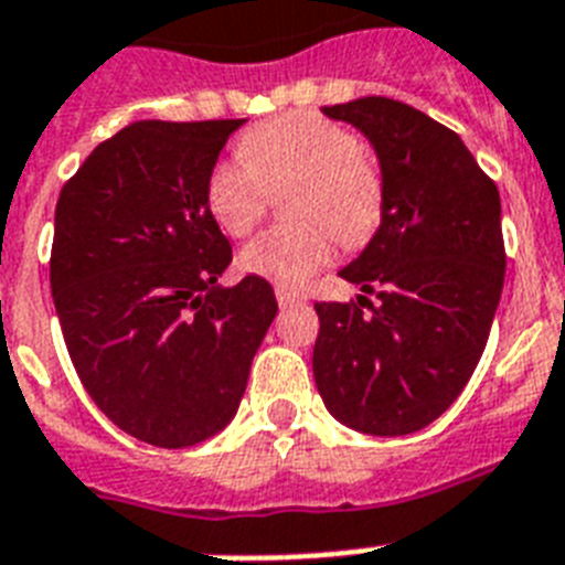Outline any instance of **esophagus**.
<instances>
[{"instance_id": "obj_1", "label": "esophagus", "mask_w": 565, "mask_h": 565, "mask_svg": "<svg viewBox=\"0 0 565 565\" xmlns=\"http://www.w3.org/2000/svg\"><path fill=\"white\" fill-rule=\"evenodd\" d=\"M275 298H278V305L281 307H292L298 305V301H305L301 292H296L292 287H284V284H275Z\"/></svg>"}]
</instances>
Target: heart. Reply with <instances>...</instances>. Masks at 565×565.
<instances>
[{
  "instance_id": "b5f03b06",
  "label": "heart",
  "mask_w": 565,
  "mask_h": 565,
  "mask_svg": "<svg viewBox=\"0 0 565 565\" xmlns=\"http://www.w3.org/2000/svg\"><path fill=\"white\" fill-rule=\"evenodd\" d=\"M241 160H221L206 180V206L235 238L255 230L267 194L296 186V230H273L244 246V273L284 287L305 284L341 246L359 249L373 238L385 212V178L359 137L321 114L292 111L241 137Z\"/></svg>"
}]
</instances>
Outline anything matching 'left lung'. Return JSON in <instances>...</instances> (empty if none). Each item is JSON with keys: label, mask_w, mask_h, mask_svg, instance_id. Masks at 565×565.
Returning a JSON list of instances; mask_svg holds the SVG:
<instances>
[{"label": "left lung", "mask_w": 565, "mask_h": 565, "mask_svg": "<svg viewBox=\"0 0 565 565\" xmlns=\"http://www.w3.org/2000/svg\"><path fill=\"white\" fill-rule=\"evenodd\" d=\"M321 111L371 140L385 212L364 253L339 273L364 296L316 305L312 376L341 425L414 434L457 402L486 350L505 278L500 192L457 131L399 99Z\"/></svg>", "instance_id": "left-lung-1"}]
</instances>
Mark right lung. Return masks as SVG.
<instances>
[{"instance_id":"1","label":"right lung","mask_w":565,"mask_h":565,"mask_svg":"<svg viewBox=\"0 0 565 565\" xmlns=\"http://www.w3.org/2000/svg\"><path fill=\"white\" fill-rule=\"evenodd\" d=\"M244 120H140L60 192L51 292L74 371L120 430L189 448L232 422L278 301L246 275L217 287L232 246L206 180Z\"/></svg>"}]
</instances>
